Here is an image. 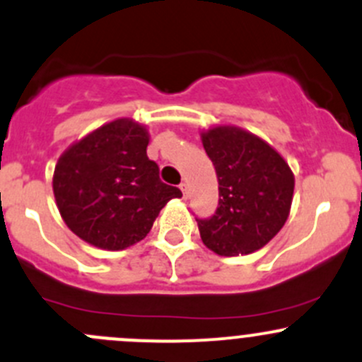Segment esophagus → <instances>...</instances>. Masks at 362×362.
I'll return each mask as SVG.
<instances>
[{
  "mask_svg": "<svg viewBox=\"0 0 362 362\" xmlns=\"http://www.w3.org/2000/svg\"><path fill=\"white\" fill-rule=\"evenodd\" d=\"M180 191H182V194H184V199H187L189 198V187L185 182H182L180 184Z\"/></svg>",
  "mask_w": 362,
  "mask_h": 362,
  "instance_id": "obj_1",
  "label": "esophagus"
}]
</instances>
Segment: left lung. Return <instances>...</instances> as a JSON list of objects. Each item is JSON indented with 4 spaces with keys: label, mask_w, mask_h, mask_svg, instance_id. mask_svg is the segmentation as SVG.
<instances>
[{
    "label": "left lung",
    "mask_w": 362,
    "mask_h": 362,
    "mask_svg": "<svg viewBox=\"0 0 362 362\" xmlns=\"http://www.w3.org/2000/svg\"><path fill=\"white\" fill-rule=\"evenodd\" d=\"M219 182V206L198 221L203 244L221 256L249 255L276 237L288 219L293 173L258 136L219 125L202 134Z\"/></svg>",
    "instance_id": "left-lung-1"
}]
</instances>
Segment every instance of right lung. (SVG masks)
<instances>
[{
  "mask_svg": "<svg viewBox=\"0 0 362 362\" xmlns=\"http://www.w3.org/2000/svg\"><path fill=\"white\" fill-rule=\"evenodd\" d=\"M148 131L131 118L95 129L62 153L52 191L66 226L95 247L120 251L146 237L160 209L180 198L146 156Z\"/></svg>",
  "mask_w": 362,
  "mask_h": 362,
  "instance_id": "1",
  "label": "right lung"
}]
</instances>
